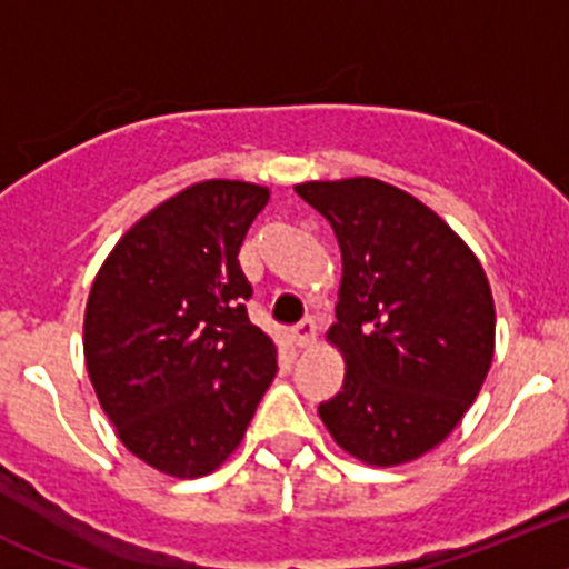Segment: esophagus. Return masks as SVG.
Instances as JSON below:
<instances>
[{"label":"esophagus","mask_w":569,"mask_h":569,"mask_svg":"<svg viewBox=\"0 0 569 569\" xmlns=\"http://www.w3.org/2000/svg\"><path fill=\"white\" fill-rule=\"evenodd\" d=\"M291 338H295V343L300 346V349H306V346H312L315 340H318V323H315L312 318L300 320L295 329H291Z\"/></svg>","instance_id":"esophagus-1"}]
</instances>
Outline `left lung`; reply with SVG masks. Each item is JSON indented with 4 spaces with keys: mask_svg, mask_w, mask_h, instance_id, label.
<instances>
[{
    "mask_svg": "<svg viewBox=\"0 0 569 569\" xmlns=\"http://www.w3.org/2000/svg\"><path fill=\"white\" fill-rule=\"evenodd\" d=\"M329 220L343 257V387L318 407L349 456L412 461L447 438L490 372L496 306L461 237L407 191L355 177L295 186Z\"/></svg>",
    "mask_w": 569,
    "mask_h": 569,
    "instance_id": "1",
    "label": "left lung"
}]
</instances>
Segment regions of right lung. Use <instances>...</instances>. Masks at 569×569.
<instances>
[{"instance_id": "obj_1", "label": "right lung", "mask_w": 569, "mask_h": 569, "mask_svg": "<svg viewBox=\"0 0 569 569\" xmlns=\"http://www.w3.org/2000/svg\"><path fill=\"white\" fill-rule=\"evenodd\" d=\"M269 189L206 180L113 246L86 309V367L120 441L166 476H209L278 372L237 251Z\"/></svg>"}]
</instances>
